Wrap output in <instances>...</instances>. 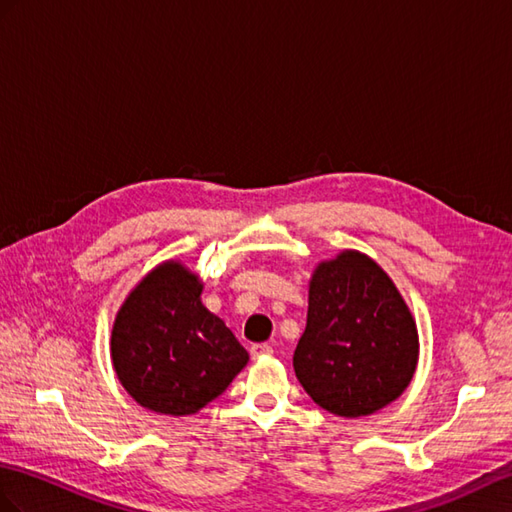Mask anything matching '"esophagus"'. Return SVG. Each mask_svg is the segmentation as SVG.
Instances as JSON below:
<instances>
[{"instance_id": "obj_1", "label": "esophagus", "mask_w": 512, "mask_h": 512, "mask_svg": "<svg viewBox=\"0 0 512 512\" xmlns=\"http://www.w3.org/2000/svg\"><path fill=\"white\" fill-rule=\"evenodd\" d=\"M252 356L254 358H265V356H271L273 354V347L271 345H267V343H256V345H252Z\"/></svg>"}]
</instances>
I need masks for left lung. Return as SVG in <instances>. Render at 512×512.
<instances>
[{
    "label": "left lung",
    "instance_id": "left-lung-1",
    "mask_svg": "<svg viewBox=\"0 0 512 512\" xmlns=\"http://www.w3.org/2000/svg\"><path fill=\"white\" fill-rule=\"evenodd\" d=\"M417 360V321L389 273L358 249L321 260L293 354L313 402L347 419L378 413L406 391Z\"/></svg>",
    "mask_w": 512,
    "mask_h": 512
}]
</instances>
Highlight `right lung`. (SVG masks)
Listing matches in <instances>:
<instances>
[{"label": "right lung", "instance_id": "1", "mask_svg": "<svg viewBox=\"0 0 512 512\" xmlns=\"http://www.w3.org/2000/svg\"><path fill=\"white\" fill-rule=\"evenodd\" d=\"M204 282L165 260L123 299L110 334V360L136 404L158 415H195L249 360L232 330L202 304Z\"/></svg>", "mask_w": 512, "mask_h": 512}]
</instances>
